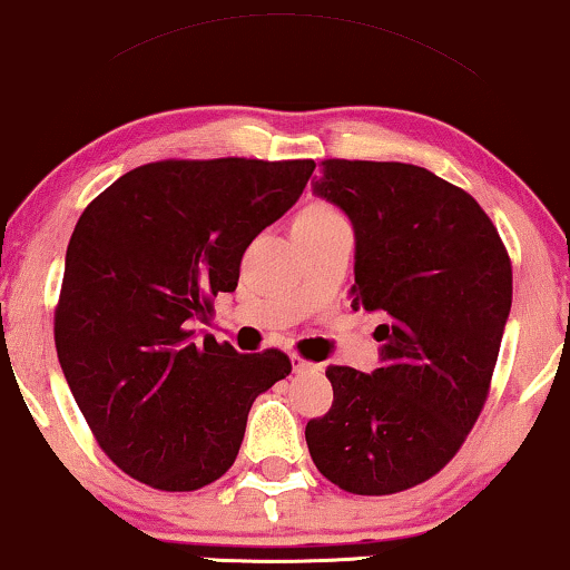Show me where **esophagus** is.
<instances>
[{"instance_id":"1","label":"esophagus","mask_w":570,"mask_h":570,"mask_svg":"<svg viewBox=\"0 0 570 570\" xmlns=\"http://www.w3.org/2000/svg\"><path fill=\"white\" fill-rule=\"evenodd\" d=\"M292 371H294V373H307V371H318V365L307 363V360H305V357H299V355H292Z\"/></svg>"}]
</instances>
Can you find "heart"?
I'll return each mask as SVG.
<instances>
[{
  "label": "heart",
  "mask_w": 570,
  "mask_h": 570,
  "mask_svg": "<svg viewBox=\"0 0 570 570\" xmlns=\"http://www.w3.org/2000/svg\"><path fill=\"white\" fill-rule=\"evenodd\" d=\"M338 218H342V215H338L334 207L313 205V207H307V210L299 213L297 223H331V220H338Z\"/></svg>",
  "instance_id": "obj_1"
}]
</instances>
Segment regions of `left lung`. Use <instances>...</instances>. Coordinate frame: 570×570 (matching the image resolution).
<instances>
[{
  "label": "left lung",
  "instance_id": "1",
  "mask_svg": "<svg viewBox=\"0 0 570 570\" xmlns=\"http://www.w3.org/2000/svg\"><path fill=\"white\" fill-rule=\"evenodd\" d=\"M315 197L355 228L352 307L381 313V368L328 365L334 405L307 423L313 463L352 494L434 476L484 407L513 271L479 202L426 168L323 160Z\"/></svg>",
  "mask_w": 570,
  "mask_h": 570
}]
</instances>
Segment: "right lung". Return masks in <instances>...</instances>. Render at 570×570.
<instances>
[{"mask_svg":"<svg viewBox=\"0 0 570 570\" xmlns=\"http://www.w3.org/2000/svg\"><path fill=\"white\" fill-rule=\"evenodd\" d=\"M313 160H163L86 207L65 255L55 344L76 405L120 471L191 492L234 465L252 402L292 373L194 323L234 292L244 249L299 199Z\"/></svg>","mask_w":570,"mask_h":570,"instance_id":"1","label":"right lung"}]
</instances>
